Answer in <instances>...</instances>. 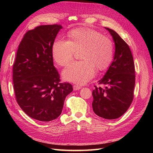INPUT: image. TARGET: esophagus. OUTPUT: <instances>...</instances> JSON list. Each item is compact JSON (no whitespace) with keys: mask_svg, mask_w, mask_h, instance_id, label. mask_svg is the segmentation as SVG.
Masks as SVG:
<instances>
[{"mask_svg":"<svg viewBox=\"0 0 153 153\" xmlns=\"http://www.w3.org/2000/svg\"><path fill=\"white\" fill-rule=\"evenodd\" d=\"M81 89V87L78 85H73V90L74 91H76V90H79Z\"/></svg>","mask_w":153,"mask_h":153,"instance_id":"obj_1","label":"esophagus"}]
</instances>
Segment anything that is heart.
Instances as JSON below:
<instances>
[{"mask_svg":"<svg viewBox=\"0 0 153 153\" xmlns=\"http://www.w3.org/2000/svg\"><path fill=\"white\" fill-rule=\"evenodd\" d=\"M68 40L57 39L52 45V56L59 65L65 66L73 58L75 51H80L82 61L73 62L64 69L65 80L85 84L94 76L95 68L103 70L112 61L114 46L112 40L101 32L88 28L71 30Z\"/></svg>","mask_w":153,"mask_h":153,"instance_id":"heart-1","label":"heart"}]
</instances>
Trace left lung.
Here are the masks:
<instances>
[{
    "label": "left lung",
    "instance_id": "left-lung-1",
    "mask_svg": "<svg viewBox=\"0 0 153 153\" xmlns=\"http://www.w3.org/2000/svg\"><path fill=\"white\" fill-rule=\"evenodd\" d=\"M105 29L115 43L114 61L104 76L92 91V108L99 117L106 119L120 117L131 105L135 84V65L128 44L112 29Z\"/></svg>",
    "mask_w": 153,
    "mask_h": 153
}]
</instances>
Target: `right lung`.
<instances>
[{
    "label": "right lung",
    "mask_w": 153,
    "mask_h": 153,
    "mask_svg": "<svg viewBox=\"0 0 153 153\" xmlns=\"http://www.w3.org/2000/svg\"><path fill=\"white\" fill-rule=\"evenodd\" d=\"M62 27L45 25L27 31L18 46L13 68V87L18 104L32 119L49 122L62 113L66 97L73 91L61 83L53 66L52 45Z\"/></svg>",
    "instance_id": "obj_1"
}]
</instances>
